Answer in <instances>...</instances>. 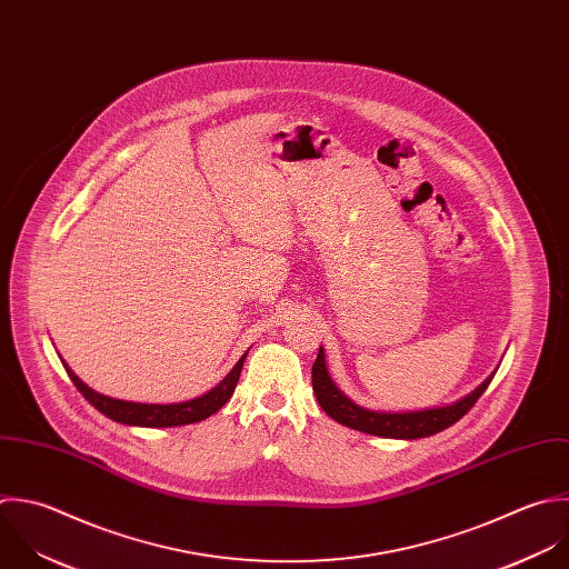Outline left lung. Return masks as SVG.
Masks as SVG:
<instances>
[{
  "mask_svg": "<svg viewBox=\"0 0 569 569\" xmlns=\"http://www.w3.org/2000/svg\"><path fill=\"white\" fill-rule=\"evenodd\" d=\"M492 377L495 375H490L468 397H463L450 406L417 410V412H375V410L357 406L335 386V381L330 379L328 368H326L323 348H319L317 361L312 366V390H315L317 401L323 408V412L328 417H332L337 423L359 430V432H366V435L383 437V439L412 441V439L432 437V435L455 426L459 419H463L472 410V406L479 401V397L488 390Z\"/></svg>",
  "mask_w": 569,
  "mask_h": 569,
  "instance_id": "left-lung-1",
  "label": "left lung"
}]
</instances>
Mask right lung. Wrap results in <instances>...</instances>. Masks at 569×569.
I'll list each match as a JSON object with an SVG mask.
<instances>
[{
    "label": "right lung",
    "instance_id": "right-lung-1",
    "mask_svg": "<svg viewBox=\"0 0 569 569\" xmlns=\"http://www.w3.org/2000/svg\"><path fill=\"white\" fill-rule=\"evenodd\" d=\"M248 355V352H246ZM246 355L237 361V366L223 377V381H219L210 392L183 401V403H132V401H121V399H112L106 395L94 392L92 388H88L70 368L68 363L61 359L70 381L74 383V388L83 395V399L97 408L101 415H106L108 419L123 423V426H139V428H174V426H188V423H197L208 419L210 415H214L217 410H221L226 406V401L232 397Z\"/></svg>",
    "mask_w": 569,
    "mask_h": 569
}]
</instances>
